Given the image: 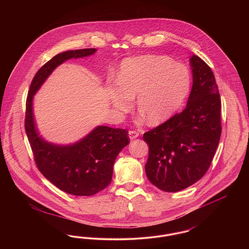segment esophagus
I'll use <instances>...</instances> for the list:
<instances>
[{"instance_id":"1","label":"esophagus","mask_w":249,"mask_h":249,"mask_svg":"<svg viewBox=\"0 0 249 249\" xmlns=\"http://www.w3.org/2000/svg\"><path fill=\"white\" fill-rule=\"evenodd\" d=\"M139 136V133L137 132V131H135V130H130L129 131V137H130V139H135V138H137Z\"/></svg>"}]
</instances>
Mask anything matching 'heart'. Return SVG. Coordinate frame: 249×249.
Here are the masks:
<instances>
[{
	"label": "heart",
	"instance_id": "b5f03b06",
	"mask_svg": "<svg viewBox=\"0 0 249 249\" xmlns=\"http://www.w3.org/2000/svg\"><path fill=\"white\" fill-rule=\"evenodd\" d=\"M190 72L183 63L158 55L123 59L117 82H108L107 98L119 116L136 107L149 125L171 118L189 94ZM142 119V118H141Z\"/></svg>",
	"mask_w": 249,
	"mask_h": 249
}]
</instances>
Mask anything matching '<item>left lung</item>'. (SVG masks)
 Instances as JSON below:
<instances>
[{"instance_id":"obj_1","label":"left lung","mask_w":249,"mask_h":249,"mask_svg":"<svg viewBox=\"0 0 249 249\" xmlns=\"http://www.w3.org/2000/svg\"><path fill=\"white\" fill-rule=\"evenodd\" d=\"M190 63L193 84L187 107L142 136L149 146L146 177L167 192L187 189L205 175L221 134V101L213 71L196 55Z\"/></svg>"}]
</instances>
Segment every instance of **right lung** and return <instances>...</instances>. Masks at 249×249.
Listing matches in <instances>:
<instances>
[{"mask_svg":"<svg viewBox=\"0 0 249 249\" xmlns=\"http://www.w3.org/2000/svg\"><path fill=\"white\" fill-rule=\"evenodd\" d=\"M97 49L84 48L59 53L36 72L26 103L25 130L36 165L42 175L64 192L91 196L106 189L113 177V166L119 152L130 142L128 131L97 126L78 142L62 145L46 141L36 127L34 96L51 72L67 59L93 55Z\"/></svg>","mask_w":249,"mask_h":249,"instance_id":"right-lung-1","label":"right lung"}]
</instances>
